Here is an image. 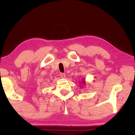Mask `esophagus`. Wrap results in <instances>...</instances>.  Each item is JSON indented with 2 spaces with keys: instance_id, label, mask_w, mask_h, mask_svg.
Here are the masks:
<instances>
[{
  "instance_id": "34e87169",
  "label": "esophagus",
  "mask_w": 135,
  "mask_h": 135,
  "mask_svg": "<svg viewBox=\"0 0 135 135\" xmlns=\"http://www.w3.org/2000/svg\"><path fill=\"white\" fill-rule=\"evenodd\" d=\"M60 77H61V78L65 79L66 77V74H64V73H61V74H60Z\"/></svg>"
}]
</instances>
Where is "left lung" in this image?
<instances>
[{
    "mask_svg": "<svg viewBox=\"0 0 135 135\" xmlns=\"http://www.w3.org/2000/svg\"><path fill=\"white\" fill-rule=\"evenodd\" d=\"M80 83H83V84L84 85H84L86 84V81H85L84 79H83V81H82Z\"/></svg>",
    "mask_w": 135,
    "mask_h": 135,
    "instance_id": "8db88e82",
    "label": "left lung"
}]
</instances>
